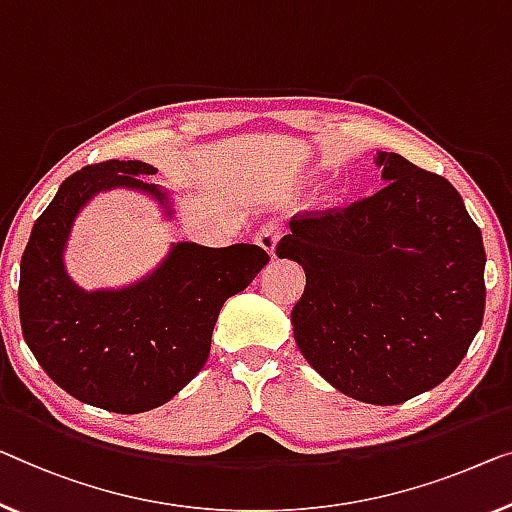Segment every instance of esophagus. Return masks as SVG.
Listing matches in <instances>:
<instances>
[{"label":"esophagus","mask_w":512,"mask_h":512,"mask_svg":"<svg viewBox=\"0 0 512 512\" xmlns=\"http://www.w3.org/2000/svg\"><path fill=\"white\" fill-rule=\"evenodd\" d=\"M280 241V227L273 225V223H266L257 230L255 234V243L259 248H264L266 253H269L271 257H276V246Z\"/></svg>","instance_id":"1"}]
</instances>
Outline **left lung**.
<instances>
[{
	"mask_svg": "<svg viewBox=\"0 0 512 512\" xmlns=\"http://www.w3.org/2000/svg\"><path fill=\"white\" fill-rule=\"evenodd\" d=\"M386 183L347 207L289 220L276 255L305 289L294 340L349 398L400 404L460 365L485 312V248L451 181L379 151Z\"/></svg>",
	"mask_w": 512,
	"mask_h": 512,
	"instance_id": "1",
	"label": "left lung"
}]
</instances>
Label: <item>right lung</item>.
Listing matches in <instances>:
<instances>
[{"instance_id":"1","label":"right lung","mask_w":512,"mask_h":512,"mask_svg":"<svg viewBox=\"0 0 512 512\" xmlns=\"http://www.w3.org/2000/svg\"><path fill=\"white\" fill-rule=\"evenodd\" d=\"M142 160H103L61 183L34 223L20 262L27 347L68 395L117 414L172 400L204 368L218 312L255 280L269 253L253 243H177L158 269L126 289L85 292L66 276L64 246L78 211L101 190H144L167 207Z\"/></svg>"}]
</instances>
